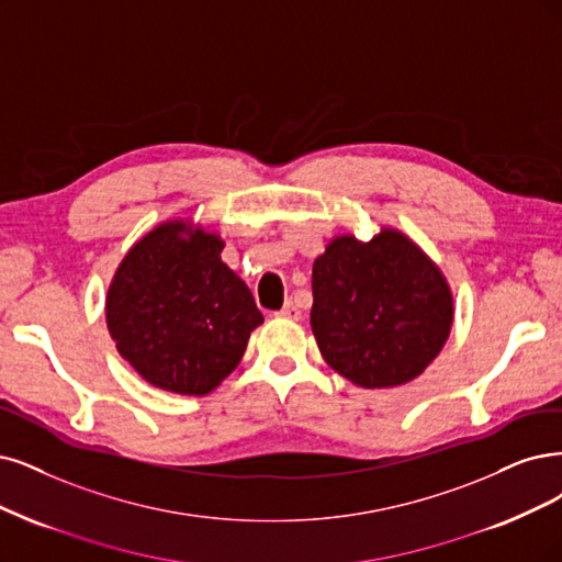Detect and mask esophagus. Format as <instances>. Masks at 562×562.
Listing matches in <instances>:
<instances>
[{
	"label": "esophagus",
	"instance_id": "obj_1",
	"mask_svg": "<svg viewBox=\"0 0 562 562\" xmlns=\"http://www.w3.org/2000/svg\"><path fill=\"white\" fill-rule=\"evenodd\" d=\"M278 317H282V319H292V322H299V319H301V310H299V305H296L294 301H286V305L280 310Z\"/></svg>",
	"mask_w": 562,
	"mask_h": 562
}]
</instances>
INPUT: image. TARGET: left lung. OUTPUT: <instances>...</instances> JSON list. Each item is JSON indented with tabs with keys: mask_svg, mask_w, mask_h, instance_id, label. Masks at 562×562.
I'll list each match as a JSON object with an SVG mask.
<instances>
[{
	"mask_svg": "<svg viewBox=\"0 0 562 562\" xmlns=\"http://www.w3.org/2000/svg\"><path fill=\"white\" fill-rule=\"evenodd\" d=\"M453 324L451 286L424 249L393 226L370 240L340 234L313 263L310 326L324 361L361 389L417 380Z\"/></svg>",
	"mask_w": 562,
	"mask_h": 562,
	"instance_id": "obj_1",
	"label": "left lung"
}]
</instances>
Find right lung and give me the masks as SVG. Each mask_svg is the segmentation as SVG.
I'll list each match as a JSON object with an SVG mask.
<instances>
[{
  "mask_svg": "<svg viewBox=\"0 0 562 562\" xmlns=\"http://www.w3.org/2000/svg\"><path fill=\"white\" fill-rule=\"evenodd\" d=\"M220 234L192 217L166 220L122 257L106 326L138 375L180 396H207L238 368L263 324L247 284L222 261Z\"/></svg>",
  "mask_w": 562,
  "mask_h": 562,
  "instance_id": "obj_1",
  "label": "right lung"
}]
</instances>
